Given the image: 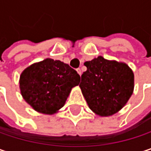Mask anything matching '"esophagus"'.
I'll return each instance as SVG.
<instances>
[{
	"label": "esophagus",
	"instance_id": "1",
	"mask_svg": "<svg viewBox=\"0 0 151 151\" xmlns=\"http://www.w3.org/2000/svg\"><path fill=\"white\" fill-rule=\"evenodd\" d=\"M77 72H78V73L79 75L81 76V74H82V71H81L80 68H78V69H77Z\"/></svg>",
	"mask_w": 151,
	"mask_h": 151
}]
</instances>
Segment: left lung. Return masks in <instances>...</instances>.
<instances>
[{
  "label": "left lung",
  "mask_w": 151,
  "mask_h": 151,
  "mask_svg": "<svg viewBox=\"0 0 151 151\" xmlns=\"http://www.w3.org/2000/svg\"><path fill=\"white\" fill-rule=\"evenodd\" d=\"M87 70L81 75L79 87L90 109L101 116H111L130 99L134 89V74L122 62L102 56L84 64Z\"/></svg>",
  "instance_id": "left-lung-1"
}]
</instances>
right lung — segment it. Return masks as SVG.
Here are the masks:
<instances>
[{
  "instance_id": "1",
  "label": "right lung",
  "mask_w": 151,
  "mask_h": 151,
  "mask_svg": "<svg viewBox=\"0 0 151 151\" xmlns=\"http://www.w3.org/2000/svg\"><path fill=\"white\" fill-rule=\"evenodd\" d=\"M79 82L80 76L69 65L46 59L22 72L20 89L23 99L36 111L52 115L64 106L72 88Z\"/></svg>"
}]
</instances>
